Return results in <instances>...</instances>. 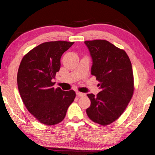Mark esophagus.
Returning <instances> with one entry per match:
<instances>
[{"label":"esophagus","mask_w":155,"mask_h":155,"mask_svg":"<svg viewBox=\"0 0 155 155\" xmlns=\"http://www.w3.org/2000/svg\"><path fill=\"white\" fill-rule=\"evenodd\" d=\"M77 95L78 97H84V96L85 95V93H83V92H77Z\"/></svg>","instance_id":"esophagus-1"}]
</instances>
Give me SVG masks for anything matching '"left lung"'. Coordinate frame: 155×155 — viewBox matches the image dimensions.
I'll list each match as a JSON object with an SVG mask.
<instances>
[{"instance_id":"left-lung-1","label":"left lung","mask_w":155,"mask_h":155,"mask_svg":"<svg viewBox=\"0 0 155 155\" xmlns=\"http://www.w3.org/2000/svg\"><path fill=\"white\" fill-rule=\"evenodd\" d=\"M92 58L91 73L100 84L101 91L94 96L86 109L92 121L106 126L118 119L126 109L134 91L131 63L127 53L108 41H85Z\"/></svg>"}]
</instances>
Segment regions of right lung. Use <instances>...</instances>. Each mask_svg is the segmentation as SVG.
<instances>
[{
  "label": "right lung",
  "instance_id": "right-lung-1",
  "mask_svg": "<svg viewBox=\"0 0 155 155\" xmlns=\"http://www.w3.org/2000/svg\"><path fill=\"white\" fill-rule=\"evenodd\" d=\"M74 41L44 42L24 55L17 73L21 97L28 110L46 125L63 120L68 107L74 100L73 90L54 88L52 81L61 68V58Z\"/></svg>",
  "mask_w": 155,
  "mask_h": 155
}]
</instances>
